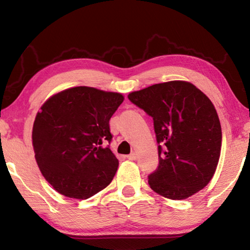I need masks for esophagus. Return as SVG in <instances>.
Wrapping results in <instances>:
<instances>
[{"instance_id": "1", "label": "esophagus", "mask_w": 250, "mask_h": 250, "mask_svg": "<svg viewBox=\"0 0 250 250\" xmlns=\"http://www.w3.org/2000/svg\"><path fill=\"white\" fill-rule=\"evenodd\" d=\"M126 159H128V160H131V161H134V160H137V154H135L134 152H132V153H131V154L126 155Z\"/></svg>"}]
</instances>
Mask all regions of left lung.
I'll use <instances>...</instances> for the list:
<instances>
[{
    "label": "left lung",
    "instance_id": "8db88e82",
    "mask_svg": "<svg viewBox=\"0 0 250 250\" xmlns=\"http://www.w3.org/2000/svg\"><path fill=\"white\" fill-rule=\"evenodd\" d=\"M153 119L159 166L150 188L171 200H184L208 184L218 164L222 128L208 97L191 83H155L128 96Z\"/></svg>",
    "mask_w": 250,
    "mask_h": 250
}]
</instances>
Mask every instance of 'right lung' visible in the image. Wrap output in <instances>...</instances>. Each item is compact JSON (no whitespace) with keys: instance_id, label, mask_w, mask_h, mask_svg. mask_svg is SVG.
Returning <instances> with one entry per match:
<instances>
[{"instance_id":"right-lung-1","label":"right lung","mask_w":250,"mask_h":250,"mask_svg":"<svg viewBox=\"0 0 250 250\" xmlns=\"http://www.w3.org/2000/svg\"><path fill=\"white\" fill-rule=\"evenodd\" d=\"M124 96L91 87L58 92L42 105L33 146L42 174L58 193L86 200L110 184L119 161L104 146L112 140L109 120Z\"/></svg>"}]
</instances>
